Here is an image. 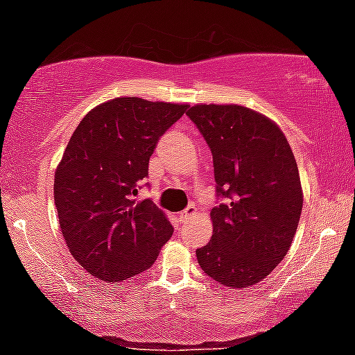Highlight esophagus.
<instances>
[{
  "mask_svg": "<svg viewBox=\"0 0 355 355\" xmlns=\"http://www.w3.org/2000/svg\"><path fill=\"white\" fill-rule=\"evenodd\" d=\"M195 213H196V208H195V205H190V207H187L185 210H183V211L180 213V215H178V220H180L182 223H183V221H185V220H189L191 215H195Z\"/></svg>",
  "mask_w": 355,
  "mask_h": 355,
  "instance_id": "1",
  "label": "esophagus"
}]
</instances>
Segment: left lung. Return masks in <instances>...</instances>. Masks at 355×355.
Here are the masks:
<instances>
[{"instance_id": "left-lung-1", "label": "left lung", "mask_w": 355, "mask_h": 355, "mask_svg": "<svg viewBox=\"0 0 355 355\" xmlns=\"http://www.w3.org/2000/svg\"><path fill=\"white\" fill-rule=\"evenodd\" d=\"M187 115L211 150L218 198L200 268L228 288L259 283L288 254L301 218L291 147L275 122L241 105L202 104Z\"/></svg>"}]
</instances>
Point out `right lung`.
Here are the masks:
<instances>
[{
    "mask_svg": "<svg viewBox=\"0 0 355 355\" xmlns=\"http://www.w3.org/2000/svg\"><path fill=\"white\" fill-rule=\"evenodd\" d=\"M189 105L119 97L97 105L72 134L54 177V203L71 254L85 271L121 283L147 271L173 226L150 198L134 196L148 177L160 137Z\"/></svg>",
    "mask_w": 355,
    "mask_h": 355,
    "instance_id": "right-lung-1",
    "label": "right lung"
}]
</instances>
